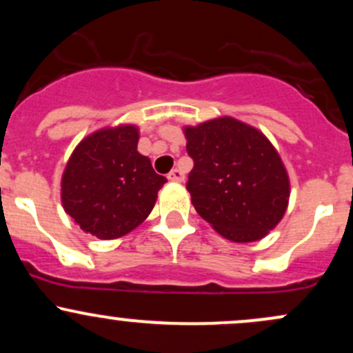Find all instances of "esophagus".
<instances>
[{"instance_id": "34e87169", "label": "esophagus", "mask_w": 353, "mask_h": 353, "mask_svg": "<svg viewBox=\"0 0 353 353\" xmlns=\"http://www.w3.org/2000/svg\"><path fill=\"white\" fill-rule=\"evenodd\" d=\"M168 179L172 182H182L184 181V172H182L181 169H172V171L168 174Z\"/></svg>"}]
</instances>
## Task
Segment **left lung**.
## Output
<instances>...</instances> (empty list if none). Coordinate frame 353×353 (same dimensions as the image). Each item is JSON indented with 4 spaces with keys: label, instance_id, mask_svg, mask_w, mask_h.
Masks as SVG:
<instances>
[{
    "label": "left lung",
    "instance_id": "left-lung-1",
    "mask_svg": "<svg viewBox=\"0 0 353 353\" xmlns=\"http://www.w3.org/2000/svg\"><path fill=\"white\" fill-rule=\"evenodd\" d=\"M184 134L194 161L188 190L197 214L232 242L265 237L290 196L289 174L272 143L229 116L185 125Z\"/></svg>",
    "mask_w": 353,
    "mask_h": 353
}]
</instances>
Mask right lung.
Listing matches in <instances>:
<instances>
[{
  "mask_svg": "<svg viewBox=\"0 0 353 353\" xmlns=\"http://www.w3.org/2000/svg\"><path fill=\"white\" fill-rule=\"evenodd\" d=\"M134 124L103 128L72 151L61 179V202L84 232L103 241L143 224L168 182L137 151Z\"/></svg>",
  "mask_w": 353,
  "mask_h": 353,
  "instance_id": "obj_1",
  "label": "right lung"
}]
</instances>
